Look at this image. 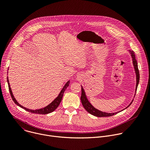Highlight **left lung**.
I'll return each mask as SVG.
<instances>
[{
	"mask_svg": "<svg viewBox=\"0 0 150 150\" xmlns=\"http://www.w3.org/2000/svg\"><path fill=\"white\" fill-rule=\"evenodd\" d=\"M130 54H131V55H132V57L133 64H134V66L136 74H137V85H136V92H137L138 85L139 81V70H138L137 61L136 58H135V52L133 51H130ZM80 99H81L82 105H83V107L85 108V109L88 112H89L90 114H92L95 116H96V117H110V116H112V115H113L115 114H117L119 112H113V113H107V112L101 111H99V110L96 109L95 108H94L91 105V104L89 102L88 99H87L86 96L85 95V92L84 91V89H83V88L82 86H81V95ZM132 102H133V101L131 102V103L126 108L129 107L131 105ZM126 108H125V109H126Z\"/></svg>",
	"mask_w": 150,
	"mask_h": 150,
	"instance_id": "left-lung-1",
	"label": "left lung"
}]
</instances>
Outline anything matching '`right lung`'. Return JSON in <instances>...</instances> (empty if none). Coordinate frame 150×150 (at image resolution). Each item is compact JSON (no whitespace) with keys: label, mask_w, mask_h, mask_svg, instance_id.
<instances>
[{"label":"right lung","mask_w":150,"mask_h":150,"mask_svg":"<svg viewBox=\"0 0 150 150\" xmlns=\"http://www.w3.org/2000/svg\"><path fill=\"white\" fill-rule=\"evenodd\" d=\"M7 81H8V87H9V92H10V94H11V96L12 97V99L13 101L15 103V104H16L17 105L20 106L21 108L24 109L25 110L28 111V112H30L31 113H35V114H48V113H51L52 112H53L59 105V104L61 103V101L62 100V96H63V94L65 92V91L66 90L67 88L69 86V84H70V81H67L66 83V84L65 85V86H64V88L62 89V90L61 91L59 95L56 98V99H55L50 104H49L47 106L44 107L43 108H41V109H38V110H30V109H28V108H26L24 107H23L22 105H21L17 101H16V100L15 99V98H14L13 94H12V91H11V87H10V85H9V80H8V78H7Z\"/></svg>","instance_id":"add662e5"}]
</instances>
